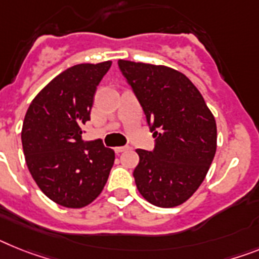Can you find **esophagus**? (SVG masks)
<instances>
[{
  "instance_id": "obj_1",
  "label": "esophagus",
  "mask_w": 259,
  "mask_h": 259,
  "mask_svg": "<svg viewBox=\"0 0 259 259\" xmlns=\"http://www.w3.org/2000/svg\"><path fill=\"white\" fill-rule=\"evenodd\" d=\"M125 150H127V146H117V147H114V151H116L117 154L122 153V151H125Z\"/></svg>"
}]
</instances>
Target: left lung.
I'll list each match as a JSON object with an SVG mask.
<instances>
[{"label":"left lung","instance_id":"obj_1","mask_svg":"<svg viewBox=\"0 0 259 259\" xmlns=\"http://www.w3.org/2000/svg\"><path fill=\"white\" fill-rule=\"evenodd\" d=\"M118 68L155 138L151 151L137 150V188L156 207L180 205L203 183L216 154L213 114L199 89L179 71L129 60H118Z\"/></svg>","mask_w":259,"mask_h":259}]
</instances>
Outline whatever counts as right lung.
<instances>
[{
	"label": "right lung",
	"mask_w": 259,
	"mask_h": 259,
	"mask_svg": "<svg viewBox=\"0 0 259 259\" xmlns=\"http://www.w3.org/2000/svg\"><path fill=\"white\" fill-rule=\"evenodd\" d=\"M112 62L76 64L36 95L26 112L22 147L32 179L46 196L82 208L99 196L114 163L103 141H82L97 85Z\"/></svg>",
	"instance_id": "right-lung-1"
}]
</instances>
